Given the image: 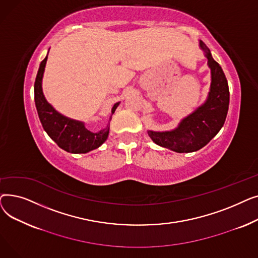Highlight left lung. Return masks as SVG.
I'll return each mask as SVG.
<instances>
[{
    "mask_svg": "<svg viewBox=\"0 0 258 258\" xmlns=\"http://www.w3.org/2000/svg\"><path fill=\"white\" fill-rule=\"evenodd\" d=\"M211 70V85L206 101L195 112L181 120L172 131H147L158 145L175 153H192L201 150L223 127L229 108V87L222 67L216 62L209 48L200 40Z\"/></svg>",
    "mask_w": 258,
    "mask_h": 258,
    "instance_id": "left-lung-1",
    "label": "left lung"
}]
</instances>
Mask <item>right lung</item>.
<instances>
[{
  "instance_id": "right-lung-1",
  "label": "right lung",
  "mask_w": 258,
  "mask_h": 258,
  "mask_svg": "<svg viewBox=\"0 0 258 258\" xmlns=\"http://www.w3.org/2000/svg\"><path fill=\"white\" fill-rule=\"evenodd\" d=\"M47 58L48 55L40 62L34 83V101L40 123L49 137L68 153L86 154L98 148L108 137V124L103 130L93 133L85 126L84 122L61 115L46 100L42 89V80ZM119 103H115L112 107V115Z\"/></svg>"
}]
</instances>
